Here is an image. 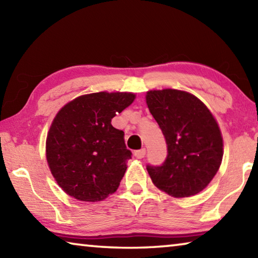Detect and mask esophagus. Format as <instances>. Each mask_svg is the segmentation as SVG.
<instances>
[{"label":"esophagus","mask_w":258,"mask_h":258,"mask_svg":"<svg viewBox=\"0 0 258 258\" xmlns=\"http://www.w3.org/2000/svg\"><path fill=\"white\" fill-rule=\"evenodd\" d=\"M145 156H146V149H140V150L134 151V157H135V158L142 159Z\"/></svg>","instance_id":"34e87169"}]
</instances>
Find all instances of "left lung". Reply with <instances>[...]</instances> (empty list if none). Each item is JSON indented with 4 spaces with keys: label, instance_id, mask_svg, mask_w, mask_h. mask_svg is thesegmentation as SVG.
<instances>
[{
    "label": "left lung",
    "instance_id": "left-lung-1",
    "mask_svg": "<svg viewBox=\"0 0 258 258\" xmlns=\"http://www.w3.org/2000/svg\"><path fill=\"white\" fill-rule=\"evenodd\" d=\"M146 100L167 145L163 164L147 165L152 182L176 198L199 194L215 176L223 157L215 118L198 98L184 91H149Z\"/></svg>",
    "mask_w": 258,
    "mask_h": 258
}]
</instances>
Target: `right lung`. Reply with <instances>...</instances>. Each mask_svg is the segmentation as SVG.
Instances as JSON below:
<instances>
[{
	"label": "right lung",
	"mask_w": 258,
	"mask_h": 258,
	"mask_svg": "<svg viewBox=\"0 0 258 258\" xmlns=\"http://www.w3.org/2000/svg\"><path fill=\"white\" fill-rule=\"evenodd\" d=\"M133 93L99 92L78 97L55 116L46 139V159L56 183L82 202L113 194L132 152L111 119L133 102Z\"/></svg>",
	"instance_id": "right-lung-1"
}]
</instances>
